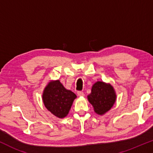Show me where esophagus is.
I'll return each instance as SVG.
<instances>
[{"instance_id":"esophagus-1","label":"esophagus","mask_w":153,"mask_h":153,"mask_svg":"<svg viewBox=\"0 0 153 153\" xmlns=\"http://www.w3.org/2000/svg\"><path fill=\"white\" fill-rule=\"evenodd\" d=\"M77 96H79V97H82V96H85V94L82 91H78L77 92Z\"/></svg>"}]
</instances>
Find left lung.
<instances>
[{"instance_id":"left-lung-1","label":"left lung","mask_w":153,"mask_h":153,"mask_svg":"<svg viewBox=\"0 0 153 153\" xmlns=\"http://www.w3.org/2000/svg\"><path fill=\"white\" fill-rule=\"evenodd\" d=\"M87 99L93 106L94 111L97 114L103 115L114 105L117 94L111 84L97 81L92 86L91 92Z\"/></svg>"}]
</instances>
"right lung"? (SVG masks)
<instances>
[{
    "instance_id": "obj_1",
    "label": "right lung",
    "mask_w": 153,
    "mask_h": 153,
    "mask_svg": "<svg viewBox=\"0 0 153 153\" xmlns=\"http://www.w3.org/2000/svg\"><path fill=\"white\" fill-rule=\"evenodd\" d=\"M77 96L66 89L59 79L51 80L44 88L42 100L44 106L51 114L59 119L68 115Z\"/></svg>"
}]
</instances>
